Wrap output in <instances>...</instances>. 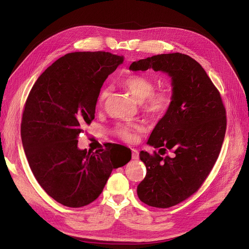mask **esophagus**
<instances>
[{"label": "esophagus", "instance_id": "34e87169", "mask_svg": "<svg viewBox=\"0 0 249 249\" xmlns=\"http://www.w3.org/2000/svg\"><path fill=\"white\" fill-rule=\"evenodd\" d=\"M131 150H132V159H133V160H137V159L139 158V152H138V150L135 149V148H132Z\"/></svg>", "mask_w": 249, "mask_h": 249}]
</instances>
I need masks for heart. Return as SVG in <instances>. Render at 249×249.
<instances>
[{
  "instance_id": "b5f03b06",
  "label": "heart",
  "mask_w": 249,
  "mask_h": 249,
  "mask_svg": "<svg viewBox=\"0 0 249 249\" xmlns=\"http://www.w3.org/2000/svg\"><path fill=\"white\" fill-rule=\"evenodd\" d=\"M122 85L140 101L142 110L150 116L160 117L171 109L174 96L168 89L154 90L155 83L151 77L143 74L129 75L122 81ZM110 96V89L105 88L100 91L98 102L104 106ZM138 126L130 123H121L116 127V132L125 141L131 142L135 139Z\"/></svg>"
}]
</instances>
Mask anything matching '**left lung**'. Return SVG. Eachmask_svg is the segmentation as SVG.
<instances>
[{
  "label": "left lung",
  "instance_id": "8db88e82",
  "mask_svg": "<svg viewBox=\"0 0 249 249\" xmlns=\"http://www.w3.org/2000/svg\"><path fill=\"white\" fill-rule=\"evenodd\" d=\"M148 69L172 77L174 101L147 143L160 148L161 155L171 150L174 156L140 151L146 176L137 195L150 207L169 208L197 192L212 171L225 137L226 110L210 77L189 55L158 54L134 61L129 68L134 71Z\"/></svg>",
  "mask_w": 249,
  "mask_h": 249
}]
</instances>
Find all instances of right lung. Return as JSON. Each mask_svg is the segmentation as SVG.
Segmentation results:
<instances>
[{
    "instance_id": "add662e5",
    "label": "right lung",
    "mask_w": 249,
    "mask_h": 249,
    "mask_svg": "<svg viewBox=\"0 0 249 249\" xmlns=\"http://www.w3.org/2000/svg\"><path fill=\"white\" fill-rule=\"evenodd\" d=\"M110 52H72L58 58L37 78L26 100L21 138L31 171L46 194L63 206L94 202L114 168L113 148L81 150L77 137L94 120L101 88L123 62Z\"/></svg>"
}]
</instances>
